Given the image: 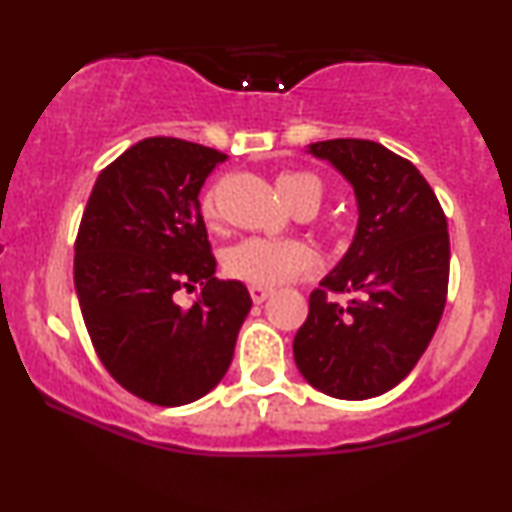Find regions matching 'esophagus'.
I'll return each instance as SVG.
<instances>
[{
	"label": "esophagus",
	"mask_w": 512,
	"mask_h": 512,
	"mask_svg": "<svg viewBox=\"0 0 512 512\" xmlns=\"http://www.w3.org/2000/svg\"><path fill=\"white\" fill-rule=\"evenodd\" d=\"M250 296L255 303H264L272 296V289H267V286H250Z\"/></svg>",
	"instance_id": "1"
}]
</instances>
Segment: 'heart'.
<instances>
[{
    "instance_id": "heart-1",
    "label": "heart",
    "mask_w": 512,
    "mask_h": 512,
    "mask_svg": "<svg viewBox=\"0 0 512 512\" xmlns=\"http://www.w3.org/2000/svg\"><path fill=\"white\" fill-rule=\"evenodd\" d=\"M279 192L296 211H317L325 197L320 178L305 170H286L279 175ZM202 214L209 223L219 216L216 190L202 199ZM315 267V252L301 240L245 238L223 252V272L250 286H279Z\"/></svg>"
}]
</instances>
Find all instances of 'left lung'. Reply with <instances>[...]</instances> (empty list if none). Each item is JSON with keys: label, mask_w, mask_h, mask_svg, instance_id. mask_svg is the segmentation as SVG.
Here are the masks:
<instances>
[{"label": "left lung", "mask_w": 512, "mask_h": 512, "mask_svg": "<svg viewBox=\"0 0 512 512\" xmlns=\"http://www.w3.org/2000/svg\"><path fill=\"white\" fill-rule=\"evenodd\" d=\"M308 151L351 182L358 226L342 262L310 293L293 358L310 385L337 399H370L402 383L443 317L450 276L448 219L407 158L368 139ZM330 292H349L337 304Z\"/></svg>", "instance_id": "1"}]
</instances>
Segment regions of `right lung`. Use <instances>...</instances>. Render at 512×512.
Wrapping results in <instances>:
<instances>
[{
	"label": "right lung",
	"mask_w": 512,
	"mask_h": 512,
	"mask_svg": "<svg viewBox=\"0 0 512 512\" xmlns=\"http://www.w3.org/2000/svg\"><path fill=\"white\" fill-rule=\"evenodd\" d=\"M226 154L173 137L129 146L101 170L74 243V286L110 375L144 402L180 407L214 390L252 301L219 281L199 190ZM203 293L182 309L180 288Z\"/></svg>",
	"instance_id": "1"
}]
</instances>
